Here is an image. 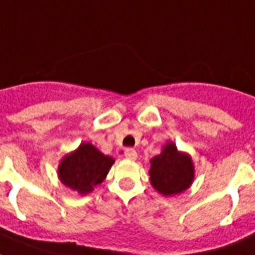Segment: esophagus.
Listing matches in <instances>:
<instances>
[{
    "label": "esophagus",
    "instance_id": "34e87169",
    "mask_svg": "<svg viewBox=\"0 0 255 255\" xmlns=\"http://www.w3.org/2000/svg\"><path fill=\"white\" fill-rule=\"evenodd\" d=\"M124 154H125V157L128 159H135L136 158V150L135 149H132V148H128V149H125V153H124Z\"/></svg>",
    "mask_w": 255,
    "mask_h": 255
}]
</instances>
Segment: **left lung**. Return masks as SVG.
I'll return each instance as SVG.
<instances>
[{
  "label": "left lung",
  "mask_w": 255,
  "mask_h": 255,
  "mask_svg": "<svg viewBox=\"0 0 255 255\" xmlns=\"http://www.w3.org/2000/svg\"><path fill=\"white\" fill-rule=\"evenodd\" d=\"M150 182L163 195H175L186 190L194 179V167L188 154L177 150L173 143L164 145L161 154L150 161Z\"/></svg>",
  "instance_id": "obj_1"
}]
</instances>
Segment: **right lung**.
Here are the masks:
<instances>
[{"label": "right lung", "mask_w": 255, "mask_h": 255, "mask_svg": "<svg viewBox=\"0 0 255 255\" xmlns=\"http://www.w3.org/2000/svg\"><path fill=\"white\" fill-rule=\"evenodd\" d=\"M114 162V158L101 153L91 143H83L62 159L58 176L70 189L87 194L105 180Z\"/></svg>", "instance_id": "obj_1"}]
</instances>
